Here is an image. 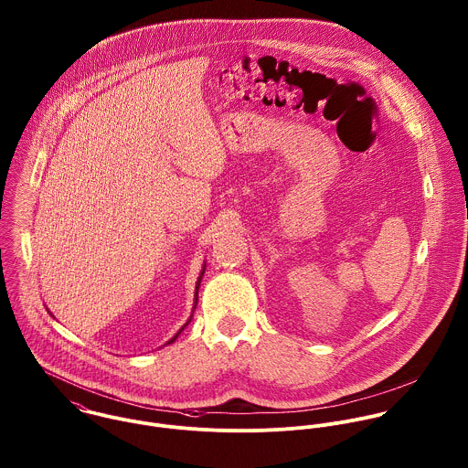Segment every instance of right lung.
I'll use <instances>...</instances> for the list:
<instances>
[{"instance_id":"right-lung-1","label":"right lung","mask_w":468,"mask_h":468,"mask_svg":"<svg viewBox=\"0 0 468 468\" xmlns=\"http://www.w3.org/2000/svg\"><path fill=\"white\" fill-rule=\"evenodd\" d=\"M202 273H204V271H202ZM202 273H200V275H202ZM198 282H200V279H198ZM197 289H198V283H197ZM195 294H197V292H195ZM195 300H197V296H195ZM195 305H197V302H195ZM181 331H183V329H181ZM181 331H179V333H177V335H176V336H174V338H172V340H170V342H168V344H172V342H176V338H177V336H179V335H181Z\"/></svg>"}]
</instances>
